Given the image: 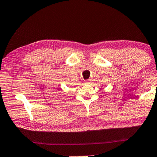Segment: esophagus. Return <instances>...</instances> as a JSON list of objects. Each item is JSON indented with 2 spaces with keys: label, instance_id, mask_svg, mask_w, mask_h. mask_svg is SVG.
I'll use <instances>...</instances> for the list:
<instances>
[{
  "label": "esophagus",
  "instance_id": "obj_1",
  "mask_svg": "<svg viewBox=\"0 0 157 157\" xmlns=\"http://www.w3.org/2000/svg\"><path fill=\"white\" fill-rule=\"evenodd\" d=\"M90 82V80H85V84H89Z\"/></svg>",
  "mask_w": 157,
  "mask_h": 157
}]
</instances>
